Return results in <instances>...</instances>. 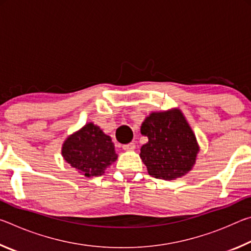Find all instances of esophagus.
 <instances>
[{
    "mask_svg": "<svg viewBox=\"0 0 251 251\" xmlns=\"http://www.w3.org/2000/svg\"><path fill=\"white\" fill-rule=\"evenodd\" d=\"M123 150H124V151H134L135 150V144L129 143V144H126V145H123Z\"/></svg>",
    "mask_w": 251,
    "mask_h": 251,
    "instance_id": "34e87169",
    "label": "esophagus"
}]
</instances>
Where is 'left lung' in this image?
<instances>
[{
    "label": "left lung",
    "instance_id": "obj_1",
    "mask_svg": "<svg viewBox=\"0 0 251 251\" xmlns=\"http://www.w3.org/2000/svg\"><path fill=\"white\" fill-rule=\"evenodd\" d=\"M141 133L148 142L139 156L151 176L173 180L192 171L199 146L180 109L151 113L143 122Z\"/></svg>",
    "mask_w": 251,
    "mask_h": 251
}]
</instances>
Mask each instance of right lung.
Here are the masks:
<instances>
[{
	"label": "right lung",
	"instance_id": "1",
	"mask_svg": "<svg viewBox=\"0 0 251 251\" xmlns=\"http://www.w3.org/2000/svg\"><path fill=\"white\" fill-rule=\"evenodd\" d=\"M62 155L66 163L86 177L100 176L117 159L112 138L93 123L66 138Z\"/></svg>",
	"mask_w": 251,
	"mask_h": 251
}]
</instances>
